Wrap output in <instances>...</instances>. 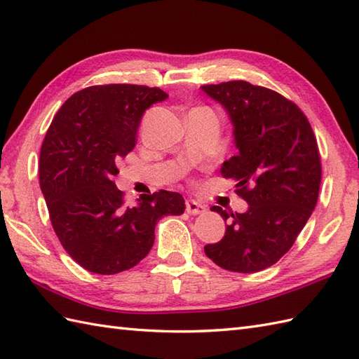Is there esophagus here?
I'll return each mask as SVG.
<instances>
[{"label": "esophagus", "mask_w": 359, "mask_h": 359, "mask_svg": "<svg viewBox=\"0 0 359 359\" xmlns=\"http://www.w3.org/2000/svg\"><path fill=\"white\" fill-rule=\"evenodd\" d=\"M205 210H206V208H205L202 203L196 202V200H193V198H188V200H187V212H188V214L197 215V214L205 212Z\"/></svg>", "instance_id": "1"}]
</instances>
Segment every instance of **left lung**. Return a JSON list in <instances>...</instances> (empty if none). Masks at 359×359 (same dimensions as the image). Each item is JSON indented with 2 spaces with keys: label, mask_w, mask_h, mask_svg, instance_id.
I'll use <instances>...</instances> for the list:
<instances>
[{
  "label": "left lung",
  "mask_w": 359,
  "mask_h": 359,
  "mask_svg": "<svg viewBox=\"0 0 359 359\" xmlns=\"http://www.w3.org/2000/svg\"><path fill=\"white\" fill-rule=\"evenodd\" d=\"M226 110L237 156L223 162V177L237 180L246 212H219L226 232L205 254L220 268L251 273L277 263L309 220L318 200L321 162L309 121L277 91L229 81L200 87Z\"/></svg>",
  "instance_id": "8db88e82"
}]
</instances>
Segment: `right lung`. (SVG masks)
Masks as SVG:
<instances>
[{
	"instance_id": "right-lung-1",
	"label": "right lung",
	"mask_w": 359,
	"mask_h": 359,
	"mask_svg": "<svg viewBox=\"0 0 359 359\" xmlns=\"http://www.w3.org/2000/svg\"><path fill=\"white\" fill-rule=\"evenodd\" d=\"M168 97L147 86H95L56 113L39 154V185L61 245L82 268L101 275L128 271L154 243L156 224L180 215L185 200L161 189L127 206L111 180L136 145L147 108Z\"/></svg>"
}]
</instances>
